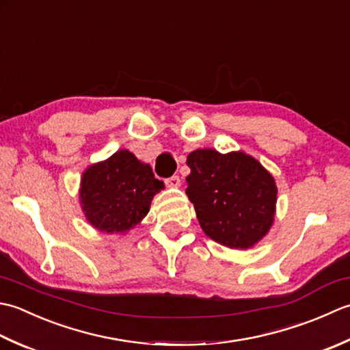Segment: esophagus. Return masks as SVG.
Listing matches in <instances>:
<instances>
[{"label":"esophagus","mask_w":350,"mask_h":350,"mask_svg":"<svg viewBox=\"0 0 350 350\" xmlns=\"http://www.w3.org/2000/svg\"><path fill=\"white\" fill-rule=\"evenodd\" d=\"M165 183H166L167 187H180V185H181V180H180V176H178V175H172V176L166 178Z\"/></svg>","instance_id":"34e87169"}]
</instances>
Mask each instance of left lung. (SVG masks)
<instances>
[{
  "label": "left lung",
  "mask_w": 350,
  "mask_h": 350,
  "mask_svg": "<svg viewBox=\"0 0 350 350\" xmlns=\"http://www.w3.org/2000/svg\"><path fill=\"white\" fill-rule=\"evenodd\" d=\"M189 199L211 240L231 249H246L265 237L273 224V176L245 152L220 154L198 149L189 154Z\"/></svg>",
  "instance_id": "left-lung-1"
}]
</instances>
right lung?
I'll use <instances>...</instances> for the list:
<instances>
[{
  "instance_id": "1",
  "label": "right lung",
  "mask_w": 350,
  "mask_h": 350,
  "mask_svg": "<svg viewBox=\"0 0 350 350\" xmlns=\"http://www.w3.org/2000/svg\"><path fill=\"white\" fill-rule=\"evenodd\" d=\"M161 189L165 184L154 176L151 166L122 149L85 170L80 199L92 226L103 232H124L148 215Z\"/></svg>"
}]
</instances>
